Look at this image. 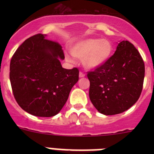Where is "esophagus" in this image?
<instances>
[{
	"label": "esophagus",
	"instance_id": "1",
	"mask_svg": "<svg viewBox=\"0 0 154 154\" xmlns=\"http://www.w3.org/2000/svg\"><path fill=\"white\" fill-rule=\"evenodd\" d=\"M85 77V74H83V72H80V74H79V77L80 78H83V77Z\"/></svg>",
	"mask_w": 154,
	"mask_h": 154
}]
</instances>
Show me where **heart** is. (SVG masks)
<instances>
[{"label":"heart","mask_w":154,"mask_h":154,"mask_svg":"<svg viewBox=\"0 0 154 154\" xmlns=\"http://www.w3.org/2000/svg\"><path fill=\"white\" fill-rule=\"evenodd\" d=\"M114 51V46L106 38H89L80 40L70 47V53L74 58L82 60L85 68L95 70L103 67L111 59ZM68 61H72L68 54H66Z\"/></svg>","instance_id":"b5f03b06"}]
</instances>
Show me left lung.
Wrapping results in <instances>:
<instances>
[{"mask_svg": "<svg viewBox=\"0 0 154 154\" xmlns=\"http://www.w3.org/2000/svg\"><path fill=\"white\" fill-rule=\"evenodd\" d=\"M89 98L105 116L122 113L134 105L142 93L144 64L140 54L128 41L120 42L103 67L87 74Z\"/></svg>", "mask_w": 154, "mask_h": 154, "instance_id": "obj_1", "label": "left lung"}]
</instances>
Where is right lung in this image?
<instances>
[{
  "mask_svg": "<svg viewBox=\"0 0 154 154\" xmlns=\"http://www.w3.org/2000/svg\"><path fill=\"white\" fill-rule=\"evenodd\" d=\"M36 34L24 42L12 57L10 80L21 109L38 117H52L63 109L79 80L77 68L66 69L62 46Z\"/></svg>",
  "mask_w": 154,
  "mask_h": 154,
  "instance_id": "add662e5",
  "label": "right lung"
}]
</instances>
